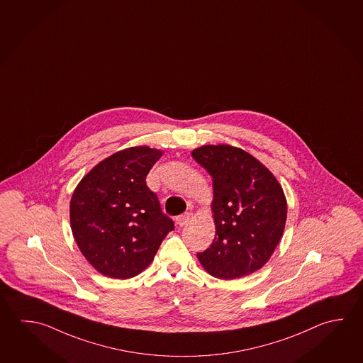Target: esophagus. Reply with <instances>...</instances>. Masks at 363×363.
<instances>
[{"instance_id": "obj_1", "label": "esophagus", "mask_w": 363, "mask_h": 363, "mask_svg": "<svg viewBox=\"0 0 363 363\" xmlns=\"http://www.w3.org/2000/svg\"><path fill=\"white\" fill-rule=\"evenodd\" d=\"M189 220H191V213H184V215H180L177 218V224L179 226H184L189 223Z\"/></svg>"}]
</instances>
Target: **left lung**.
<instances>
[{
	"label": "left lung",
	"instance_id": "obj_1",
	"mask_svg": "<svg viewBox=\"0 0 363 363\" xmlns=\"http://www.w3.org/2000/svg\"><path fill=\"white\" fill-rule=\"evenodd\" d=\"M191 157L212 177L216 228L210 248L197 258L210 275L233 280L251 275L270 259L283 237L286 198L274 174L242 148L207 145Z\"/></svg>",
	"mask_w": 363,
	"mask_h": 363
}]
</instances>
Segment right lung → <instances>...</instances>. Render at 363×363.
<instances>
[{"mask_svg": "<svg viewBox=\"0 0 363 363\" xmlns=\"http://www.w3.org/2000/svg\"><path fill=\"white\" fill-rule=\"evenodd\" d=\"M162 153L148 145L116 152L94 166L74 191V239L86 261L105 277H137L174 230L156 193L145 184Z\"/></svg>", "mask_w": 363, "mask_h": 363, "instance_id": "right-lung-1", "label": "right lung"}]
</instances>
